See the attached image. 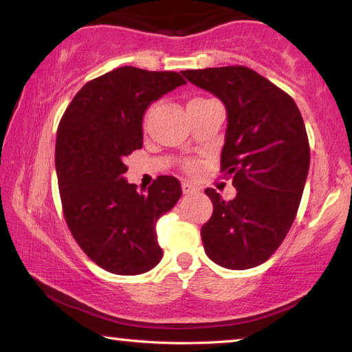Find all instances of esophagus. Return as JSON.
I'll use <instances>...</instances> for the list:
<instances>
[{"label":"esophagus","instance_id":"obj_1","mask_svg":"<svg viewBox=\"0 0 352 352\" xmlns=\"http://www.w3.org/2000/svg\"><path fill=\"white\" fill-rule=\"evenodd\" d=\"M181 186H182V192L186 195L197 192V186H195V184H192V182H188V181H184Z\"/></svg>","mask_w":352,"mask_h":352}]
</instances>
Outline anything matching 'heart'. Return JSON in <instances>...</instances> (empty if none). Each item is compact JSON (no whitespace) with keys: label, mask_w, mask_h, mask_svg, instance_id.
Instances as JSON below:
<instances>
[{"label":"heart","mask_w":352,"mask_h":352,"mask_svg":"<svg viewBox=\"0 0 352 352\" xmlns=\"http://www.w3.org/2000/svg\"><path fill=\"white\" fill-rule=\"evenodd\" d=\"M188 168H192V165H188Z\"/></svg>","instance_id":"heart-1"}]
</instances>
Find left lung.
Returning <instances> with one entry per match:
<instances>
[{"label": "left lung", "instance_id": "obj_1", "mask_svg": "<svg viewBox=\"0 0 352 352\" xmlns=\"http://www.w3.org/2000/svg\"><path fill=\"white\" fill-rule=\"evenodd\" d=\"M182 75L226 108L221 171L237 190L230 201L214 188L204 192L214 204L201 228L204 252L221 267H255L280 247L299 209L310 168L304 120L285 91L248 67Z\"/></svg>", "mask_w": 352, "mask_h": 352}]
</instances>
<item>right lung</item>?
I'll list each match as a JSON object with an SVG mask.
<instances>
[{
    "mask_svg": "<svg viewBox=\"0 0 352 352\" xmlns=\"http://www.w3.org/2000/svg\"><path fill=\"white\" fill-rule=\"evenodd\" d=\"M186 85L177 72L118 67L86 83L64 111L55 168L64 217L82 250L111 274L138 275L160 263L155 221L181 198L179 181L160 176L138 192L124 157L143 146L153 102Z\"/></svg>",
    "mask_w": 352,
    "mask_h": 352,
    "instance_id": "obj_1",
    "label": "right lung"
}]
</instances>
